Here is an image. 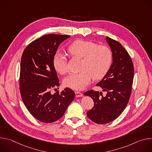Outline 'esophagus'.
I'll list each match as a JSON object with an SVG mask.
<instances>
[{
  "label": "esophagus",
  "instance_id": "1",
  "mask_svg": "<svg viewBox=\"0 0 152 152\" xmlns=\"http://www.w3.org/2000/svg\"><path fill=\"white\" fill-rule=\"evenodd\" d=\"M75 94H76V97H82L83 96V94L82 93L79 92V91H76L75 92Z\"/></svg>",
  "mask_w": 152,
  "mask_h": 152
}]
</instances>
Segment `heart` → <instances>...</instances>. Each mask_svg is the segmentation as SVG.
I'll use <instances>...</instances> for the list:
<instances>
[{"instance_id":"obj_1","label":"heart","mask_w":152,"mask_h":152,"mask_svg":"<svg viewBox=\"0 0 152 152\" xmlns=\"http://www.w3.org/2000/svg\"><path fill=\"white\" fill-rule=\"evenodd\" d=\"M67 52L72 58L82 59L79 73H72L64 80L67 87L80 90L88 85L92 77L100 79L109 71L113 60L111 50L104 45L82 39L73 42L67 48ZM53 65L55 70L61 75L68 72L67 58L64 54L56 53L53 57Z\"/></svg>"}]
</instances>
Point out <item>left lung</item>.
Listing matches in <instances>:
<instances>
[{"label":"left lung","mask_w":152,"mask_h":152,"mask_svg":"<svg viewBox=\"0 0 152 152\" xmlns=\"http://www.w3.org/2000/svg\"><path fill=\"white\" fill-rule=\"evenodd\" d=\"M106 40L113 52V63L97 86H100L102 93L90 90L85 93L91 97L94 106L86 113L93 122L103 124L115 120L126 108L132 92L134 67L131 57L118 41L106 37Z\"/></svg>","instance_id":"left-lung-1"}]
</instances>
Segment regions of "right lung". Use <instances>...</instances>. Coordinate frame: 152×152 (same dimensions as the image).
<instances>
[{"label": "right lung", "instance_id": "add662e5", "mask_svg": "<svg viewBox=\"0 0 152 152\" xmlns=\"http://www.w3.org/2000/svg\"><path fill=\"white\" fill-rule=\"evenodd\" d=\"M70 37L45 35L29 43L21 56L19 77L21 99L31 114L42 123H50L61 118L75 96L69 88L53 94L50 92L59 86L53 57L59 45Z\"/></svg>", "mask_w": 152, "mask_h": 152}]
</instances>
